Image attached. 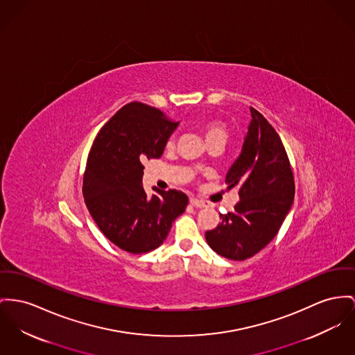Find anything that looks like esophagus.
Segmentation results:
<instances>
[{"mask_svg": "<svg viewBox=\"0 0 355 355\" xmlns=\"http://www.w3.org/2000/svg\"><path fill=\"white\" fill-rule=\"evenodd\" d=\"M189 203H191V206H193V207H207V206H209L207 202L200 200V199H196V198H191V199H189Z\"/></svg>", "mask_w": 355, "mask_h": 355, "instance_id": "esophagus-1", "label": "esophagus"}]
</instances>
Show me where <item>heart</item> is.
<instances>
[{"instance_id": "1", "label": "heart", "mask_w": 355, "mask_h": 355, "mask_svg": "<svg viewBox=\"0 0 355 355\" xmlns=\"http://www.w3.org/2000/svg\"><path fill=\"white\" fill-rule=\"evenodd\" d=\"M202 133L205 136L206 142L216 140V139H222V140L226 141V139H227V129H226V126L222 122H218V121L205 122L202 125ZM168 144L169 145L172 144V139L168 141Z\"/></svg>"}]
</instances>
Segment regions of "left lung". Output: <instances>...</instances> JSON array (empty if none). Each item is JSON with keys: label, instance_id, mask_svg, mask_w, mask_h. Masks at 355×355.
Wrapping results in <instances>:
<instances>
[{"label": "left lung", "instance_id": "1", "mask_svg": "<svg viewBox=\"0 0 355 355\" xmlns=\"http://www.w3.org/2000/svg\"><path fill=\"white\" fill-rule=\"evenodd\" d=\"M250 114L241 153L226 175L227 189L238 187L239 202L205 236L214 252L229 260H246L263 249L279 233L295 196L282 139L256 109L250 107Z\"/></svg>", "mask_w": 355, "mask_h": 355}]
</instances>
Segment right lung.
Returning <instances> with one entry per match:
<instances>
[{
    "label": "right lung",
    "instance_id": "obj_1",
    "mask_svg": "<svg viewBox=\"0 0 355 355\" xmlns=\"http://www.w3.org/2000/svg\"><path fill=\"white\" fill-rule=\"evenodd\" d=\"M179 122L140 102L119 109L96 135L83 178V196L99 230L119 249L141 254L166 239L172 222L184 213L182 191L142 187V163L162 157Z\"/></svg>",
    "mask_w": 355,
    "mask_h": 355
}]
</instances>
